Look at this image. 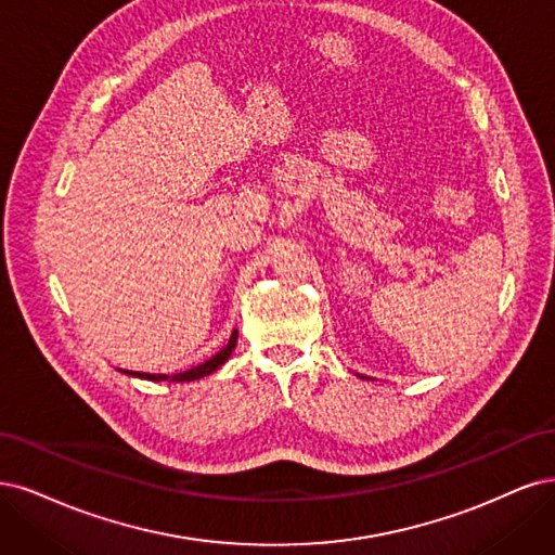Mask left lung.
Segmentation results:
<instances>
[{"label": "left lung", "mask_w": 555, "mask_h": 555, "mask_svg": "<svg viewBox=\"0 0 555 555\" xmlns=\"http://www.w3.org/2000/svg\"><path fill=\"white\" fill-rule=\"evenodd\" d=\"M360 378H366V375H360Z\"/></svg>", "instance_id": "left-lung-1"}]
</instances>
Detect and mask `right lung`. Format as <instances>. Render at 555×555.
I'll use <instances>...</instances> for the list:
<instances>
[{
	"label": "right lung",
	"mask_w": 555,
	"mask_h": 555,
	"mask_svg": "<svg viewBox=\"0 0 555 555\" xmlns=\"http://www.w3.org/2000/svg\"><path fill=\"white\" fill-rule=\"evenodd\" d=\"M237 346V330H232L228 344L217 352L211 354L209 360L195 364L191 369H184V371H177V373H150V371H131V369H117L121 373L127 375H133V378H142V380H152V383H160V380H170V383H191V380H198V378H205V375L217 371L221 364L228 362V357L232 354V350H235Z\"/></svg>",
	"instance_id": "right-lung-1"
}]
</instances>
